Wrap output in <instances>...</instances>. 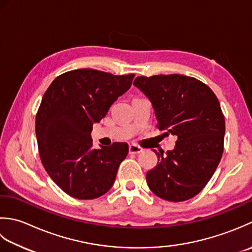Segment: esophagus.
I'll return each instance as SVG.
<instances>
[{
	"label": "esophagus",
	"instance_id": "1",
	"mask_svg": "<svg viewBox=\"0 0 252 252\" xmlns=\"http://www.w3.org/2000/svg\"><path fill=\"white\" fill-rule=\"evenodd\" d=\"M143 149L137 145H130L129 146V153L130 155H137V153L142 152Z\"/></svg>",
	"mask_w": 252,
	"mask_h": 252
}]
</instances>
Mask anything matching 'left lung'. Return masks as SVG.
I'll use <instances>...</instances> for the list:
<instances>
[{"label": "left lung", "instance_id": "left-lung-1", "mask_svg": "<svg viewBox=\"0 0 252 252\" xmlns=\"http://www.w3.org/2000/svg\"><path fill=\"white\" fill-rule=\"evenodd\" d=\"M150 99L164 135H175V148L158 156L147 173L151 191L167 201H186L211 179L224 151L225 120L209 87L184 75L140 76L133 81Z\"/></svg>", "mask_w": 252, "mask_h": 252}]
</instances>
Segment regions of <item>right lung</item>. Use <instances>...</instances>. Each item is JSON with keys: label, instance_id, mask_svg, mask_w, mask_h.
<instances>
[{"label": "right lung", "instance_id": "obj_1", "mask_svg": "<svg viewBox=\"0 0 252 252\" xmlns=\"http://www.w3.org/2000/svg\"><path fill=\"white\" fill-rule=\"evenodd\" d=\"M133 77L75 69L56 77L43 94L35 116L39 156L49 176L70 197L99 198L114 184L128 145L94 149L90 133Z\"/></svg>", "mask_w": 252, "mask_h": 252}]
</instances>
